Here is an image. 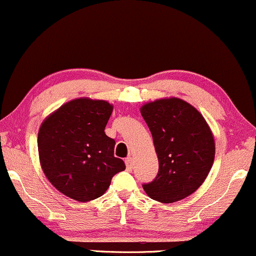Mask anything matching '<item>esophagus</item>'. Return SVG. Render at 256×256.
<instances>
[{
    "instance_id": "obj_1",
    "label": "esophagus",
    "mask_w": 256,
    "mask_h": 256,
    "mask_svg": "<svg viewBox=\"0 0 256 256\" xmlns=\"http://www.w3.org/2000/svg\"><path fill=\"white\" fill-rule=\"evenodd\" d=\"M126 166H127L128 171H132V170H133V159H132V158H127V160H126Z\"/></svg>"
}]
</instances>
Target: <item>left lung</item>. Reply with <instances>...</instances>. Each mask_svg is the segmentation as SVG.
Returning a JSON list of instances; mask_svg holds the SVG:
<instances>
[{
  "instance_id": "8db88e82",
  "label": "left lung",
  "mask_w": 256,
  "mask_h": 256,
  "mask_svg": "<svg viewBox=\"0 0 256 256\" xmlns=\"http://www.w3.org/2000/svg\"><path fill=\"white\" fill-rule=\"evenodd\" d=\"M141 115L153 136L159 171L142 188L154 200L173 203L203 184L215 159V141L203 116L179 98L144 104Z\"/></svg>"
}]
</instances>
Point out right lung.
Masks as SVG:
<instances>
[{"label": "right lung", "mask_w": 256, "mask_h": 256, "mask_svg": "<svg viewBox=\"0 0 256 256\" xmlns=\"http://www.w3.org/2000/svg\"><path fill=\"white\" fill-rule=\"evenodd\" d=\"M112 112L106 100L78 98L42 122L38 134L41 167L56 190L78 202L96 200L126 168L104 133Z\"/></svg>", "instance_id": "obj_1"}]
</instances>
